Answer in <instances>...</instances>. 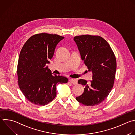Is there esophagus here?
<instances>
[{"mask_svg":"<svg viewBox=\"0 0 135 135\" xmlns=\"http://www.w3.org/2000/svg\"><path fill=\"white\" fill-rule=\"evenodd\" d=\"M69 81H70L71 83H72V84H76V83H78L77 80L74 79H71L69 80Z\"/></svg>","mask_w":135,"mask_h":135,"instance_id":"esophagus-1","label":"esophagus"}]
</instances>
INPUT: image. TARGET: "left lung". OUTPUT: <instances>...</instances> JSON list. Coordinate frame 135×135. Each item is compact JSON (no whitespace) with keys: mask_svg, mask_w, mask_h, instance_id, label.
<instances>
[{"mask_svg":"<svg viewBox=\"0 0 135 135\" xmlns=\"http://www.w3.org/2000/svg\"><path fill=\"white\" fill-rule=\"evenodd\" d=\"M81 59L92 72L90 84L80 79L78 83L84 85L83 93L76 100L87 106L97 105L104 101L113 86L117 68L114 54L108 44L99 36L84 35L74 37Z\"/></svg>","mask_w":135,"mask_h":135,"instance_id":"1","label":"left lung"}]
</instances>
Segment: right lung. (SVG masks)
I'll return each instance as SVG.
<instances>
[{"label":"right lung","instance_id":"add662e5","mask_svg":"<svg viewBox=\"0 0 135 135\" xmlns=\"http://www.w3.org/2000/svg\"><path fill=\"white\" fill-rule=\"evenodd\" d=\"M64 38L56 34H37L31 36L21 50L17 71L18 85L32 103L48 104L56 95V85L68 81L67 78L52 75L46 66L57 44Z\"/></svg>","mask_w":135,"mask_h":135}]
</instances>
